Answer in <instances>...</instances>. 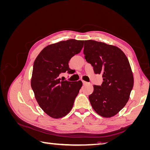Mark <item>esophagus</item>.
I'll return each mask as SVG.
<instances>
[{"mask_svg": "<svg viewBox=\"0 0 150 150\" xmlns=\"http://www.w3.org/2000/svg\"><path fill=\"white\" fill-rule=\"evenodd\" d=\"M82 82H83V84L84 85V84H88V83L87 82H86V81H82Z\"/></svg>", "mask_w": 150, "mask_h": 150, "instance_id": "1", "label": "esophagus"}]
</instances>
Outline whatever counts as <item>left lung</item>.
<instances>
[{
  "instance_id": "obj_1",
  "label": "left lung",
  "mask_w": 150,
  "mask_h": 150,
  "mask_svg": "<svg viewBox=\"0 0 150 150\" xmlns=\"http://www.w3.org/2000/svg\"><path fill=\"white\" fill-rule=\"evenodd\" d=\"M86 61L95 74H102L101 86L94 85L89 99L93 110L104 117L114 116L128 101L134 79L128 58L117 47L93 40H84Z\"/></svg>"
}]
</instances>
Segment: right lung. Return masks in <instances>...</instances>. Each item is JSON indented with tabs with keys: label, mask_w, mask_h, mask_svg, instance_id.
<instances>
[{
	"label": "right lung",
	"mask_w": 150,
	"mask_h": 150,
	"mask_svg": "<svg viewBox=\"0 0 150 150\" xmlns=\"http://www.w3.org/2000/svg\"><path fill=\"white\" fill-rule=\"evenodd\" d=\"M84 40L69 39L44 48L33 65L31 88L39 106L53 118H61L70 112L82 81L71 82L60 78L67 71L69 61L81 52Z\"/></svg>",
	"instance_id": "obj_1"
}]
</instances>
